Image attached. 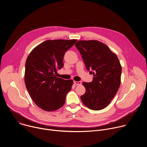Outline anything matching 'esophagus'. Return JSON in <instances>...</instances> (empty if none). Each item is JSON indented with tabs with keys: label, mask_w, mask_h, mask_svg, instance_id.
Instances as JSON below:
<instances>
[{
	"label": "esophagus",
	"mask_w": 147,
	"mask_h": 147,
	"mask_svg": "<svg viewBox=\"0 0 147 147\" xmlns=\"http://www.w3.org/2000/svg\"><path fill=\"white\" fill-rule=\"evenodd\" d=\"M74 84H76V85H80V84H81V81H74Z\"/></svg>",
	"instance_id": "1"
}]
</instances>
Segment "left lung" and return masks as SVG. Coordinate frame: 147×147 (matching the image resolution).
Returning <instances> with one entry per match:
<instances>
[{
    "instance_id": "8db88e82",
    "label": "left lung",
    "mask_w": 147,
    "mask_h": 147,
    "mask_svg": "<svg viewBox=\"0 0 147 147\" xmlns=\"http://www.w3.org/2000/svg\"><path fill=\"white\" fill-rule=\"evenodd\" d=\"M75 46L82 55L87 69L94 76L91 82H82L86 93L81 96L90 109L105 108L117 93L121 82V66L116 55L96 40H78Z\"/></svg>"
}]
</instances>
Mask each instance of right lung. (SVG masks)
<instances>
[{
    "label": "right lung",
    "mask_w": 147,
    "mask_h": 147,
    "mask_svg": "<svg viewBox=\"0 0 147 147\" xmlns=\"http://www.w3.org/2000/svg\"><path fill=\"white\" fill-rule=\"evenodd\" d=\"M77 40H47L28 55L24 74L26 86L34 103L42 109L52 112L64 105L73 81L57 77L56 74L63 67L65 53Z\"/></svg>",
    "instance_id": "1"
}]
</instances>
